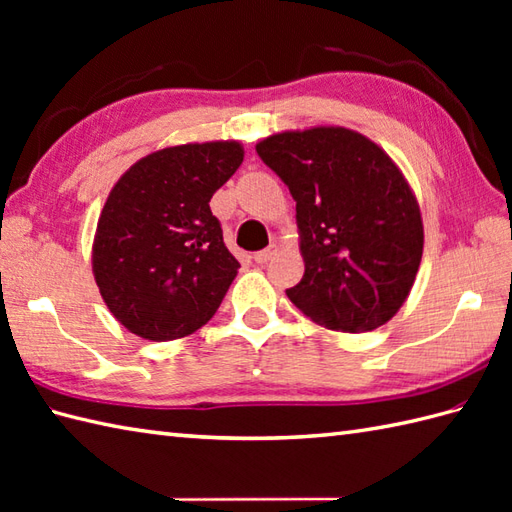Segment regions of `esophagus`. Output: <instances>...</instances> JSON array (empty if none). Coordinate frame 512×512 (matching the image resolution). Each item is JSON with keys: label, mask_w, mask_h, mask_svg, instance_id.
Masks as SVG:
<instances>
[{"label": "esophagus", "mask_w": 512, "mask_h": 512, "mask_svg": "<svg viewBox=\"0 0 512 512\" xmlns=\"http://www.w3.org/2000/svg\"><path fill=\"white\" fill-rule=\"evenodd\" d=\"M275 255H277V246L273 244V246H268V248H264V250H259V253L253 255V259H255V264H266V262H270V259H273Z\"/></svg>", "instance_id": "esophagus-1"}]
</instances>
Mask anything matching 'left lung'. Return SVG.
Masks as SVG:
<instances>
[{
	"mask_svg": "<svg viewBox=\"0 0 512 512\" xmlns=\"http://www.w3.org/2000/svg\"><path fill=\"white\" fill-rule=\"evenodd\" d=\"M257 156L297 202L306 273L286 295L314 323L369 332L405 303L422 259V220L383 149L343 127L284 132Z\"/></svg>",
	"mask_w": 512,
	"mask_h": 512,
	"instance_id": "obj_1",
	"label": "left lung"
}]
</instances>
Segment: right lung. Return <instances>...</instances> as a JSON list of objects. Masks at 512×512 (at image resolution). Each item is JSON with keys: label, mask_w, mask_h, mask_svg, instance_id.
<instances>
[{"label": "right lung", "mask_w": 512, "mask_h": 512, "mask_svg": "<svg viewBox=\"0 0 512 512\" xmlns=\"http://www.w3.org/2000/svg\"><path fill=\"white\" fill-rule=\"evenodd\" d=\"M242 160L239 143L180 145L138 160L116 182L96 226L92 268L129 332L180 339L220 308L239 262L209 202Z\"/></svg>", "instance_id": "1"}]
</instances>
